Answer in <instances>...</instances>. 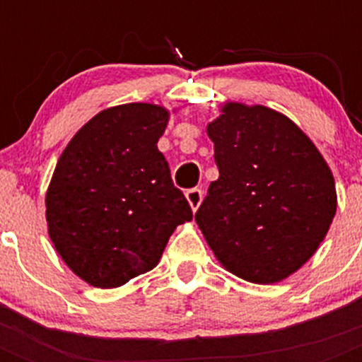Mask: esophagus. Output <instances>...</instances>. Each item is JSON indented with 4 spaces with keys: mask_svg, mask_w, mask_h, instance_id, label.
I'll return each mask as SVG.
<instances>
[{
    "mask_svg": "<svg viewBox=\"0 0 362 362\" xmlns=\"http://www.w3.org/2000/svg\"><path fill=\"white\" fill-rule=\"evenodd\" d=\"M186 199H187V203H189V206H192L193 212H195V210L199 209V204H201V201H203V189H199V187L187 189V192H186Z\"/></svg>",
    "mask_w": 362,
    "mask_h": 362,
    "instance_id": "esophagus-1",
    "label": "esophagus"
}]
</instances>
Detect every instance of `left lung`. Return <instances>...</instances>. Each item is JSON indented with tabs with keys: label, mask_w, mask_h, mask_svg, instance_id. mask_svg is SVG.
<instances>
[{
	"label": "left lung",
	"mask_w": 362,
	"mask_h": 362,
	"mask_svg": "<svg viewBox=\"0 0 362 362\" xmlns=\"http://www.w3.org/2000/svg\"><path fill=\"white\" fill-rule=\"evenodd\" d=\"M220 178L195 221L216 259L252 284H276L320 247L337 214L329 165L281 112L229 101L206 125Z\"/></svg>",
	"instance_id": "obj_1"
}]
</instances>
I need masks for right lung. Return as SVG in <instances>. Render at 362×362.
Masks as SVG:
<instances>
[{"label": "right lung", "instance_id": "obj_1", "mask_svg": "<svg viewBox=\"0 0 362 362\" xmlns=\"http://www.w3.org/2000/svg\"><path fill=\"white\" fill-rule=\"evenodd\" d=\"M170 112L152 103L101 110L69 141L47 189L48 237L93 287L152 270L193 214L158 150Z\"/></svg>", "mask_w": 362, "mask_h": 362}]
</instances>
